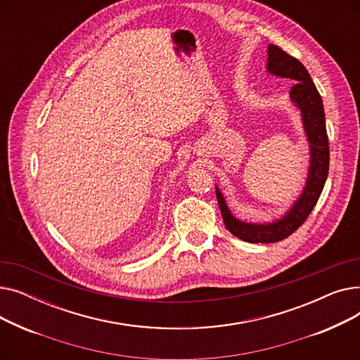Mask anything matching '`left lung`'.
<instances>
[{
    "label": "left lung",
    "mask_w": 360,
    "mask_h": 360,
    "mask_svg": "<svg viewBox=\"0 0 360 360\" xmlns=\"http://www.w3.org/2000/svg\"><path fill=\"white\" fill-rule=\"evenodd\" d=\"M267 55L266 67L270 74L281 79L296 80L289 94L292 103L300 110L302 124L309 144V167L305 186L297 200L280 219L267 223H251L235 217L216 185V197L226 229L236 238L251 243H271L292 235L315 207L326 185L330 166L324 105L309 72L304 64L276 45L267 46Z\"/></svg>",
    "instance_id": "8db88e82"
}]
</instances>
